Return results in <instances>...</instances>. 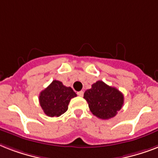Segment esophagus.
Instances as JSON below:
<instances>
[{
  "label": "esophagus",
  "instance_id": "obj_1",
  "mask_svg": "<svg viewBox=\"0 0 158 158\" xmlns=\"http://www.w3.org/2000/svg\"><path fill=\"white\" fill-rule=\"evenodd\" d=\"M77 94H78L79 97H83V95H84V92L79 91V92H78V93H77Z\"/></svg>",
  "mask_w": 158,
  "mask_h": 158
}]
</instances>
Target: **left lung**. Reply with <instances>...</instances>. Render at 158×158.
Returning <instances> with one entry per match:
<instances>
[{"mask_svg":"<svg viewBox=\"0 0 158 158\" xmlns=\"http://www.w3.org/2000/svg\"><path fill=\"white\" fill-rule=\"evenodd\" d=\"M84 98L89 104L91 112L103 120L114 117L124 104L122 93L100 80L85 91Z\"/></svg>","mask_w":158,"mask_h":158,"instance_id":"1","label":"left lung"}]
</instances>
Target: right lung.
<instances>
[{
	"mask_svg": "<svg viewBox=\"0 0 158 158\" xmlns=\"http://www.w3.org/2000/svg\"><path fill=\"white\" fill-rule=\"evenodd\" d=\"M76 96L70 87L64 86L60 81L53 80L40 93L39 103L46 115L50 117H58L68 110L70 99Z\"/></svg>",
	"mask_w": 158,
	"mask_h": 158,
	"instance_id": "1",
	"label": "right lung"
}]
</instances>
